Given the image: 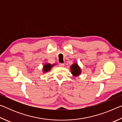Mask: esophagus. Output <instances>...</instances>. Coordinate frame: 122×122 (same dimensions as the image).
Masks as SVG:
<instances>
[{"label":"esophagus","mask_w":122,"mask_h":122,"mask_svg":"<svg viewBox=\"0 0 122 122\" xmlns=\"http://www.w3.org/2000/svg\"><path fill=\"white\" fill-rule=\"evenodd\" d=\"M59 66L60 67H63L65 66V65L63 63H59Z\"/></svg>","instance_id":"34e87169"}]
</instances>
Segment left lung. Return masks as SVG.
I'll return each mask as SVG.
<instances>
[{"instance_id":"8db88e82","label":"left lung","mask_w":122,"mask_h":122,"mask_svg":"<svg viewBox=\"0 0 122 122\" xmlns=\"http://www.w3.org/2000/svg\"><path fill=\"white\" fill-rule=\"evenodd\" d=\"M71 73L74 76H78L81 74V69L77 63H74L71 66Z\"/></svg>"}]
</instances>
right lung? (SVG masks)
<instances>
[{"mask_svg":"<svg viewBox=\"0 0 122 122\" xmlns=\"http://www.w3.org/2000/svg\"><path fill=\"white\" fill-rule=\"evenodd\" d=\"M54 65L55 64H53V65H51V64L49 63H47L46 64H45V65L44 66V67H43V71H42L43 72H44V73H47V72H48L51 69V67H53Z\"/></svg>","mask_w":122,"mask_h":122,"instance_id":"obj_1","label":"right lung"}]
</instances>
